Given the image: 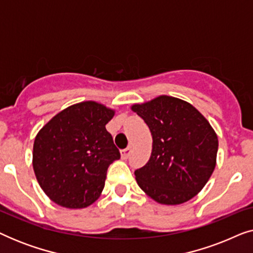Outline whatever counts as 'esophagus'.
<instances>
[{"label":"esophagus","instance_id":"esophagus-1","mask_svg":"<svg viewBox=\"0 0 253 253\" xmlns=\"http://www.w3.org/2000/svg\"><path fill=\"white\" fill-rule=\"evenodd\" d=\"M131 154V146H127L126 148H124V150L122 151V158L123 159H127L130 157Z\"/></svg>","mask_w":253,"mask_h":253}]
</instances>
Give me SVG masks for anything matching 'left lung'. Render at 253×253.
Returning <instances> with one entry per match:
<instances>
[{"label": "left lung", "mask_w": 253, "mask_h": 253, "mask_svg": "<svg viewBox=\"0 0 253 253\" xmlns=\"http://www.w3.org/2000/svg\"><path fill=\"white\" fill-rule=\"evenodd\" d=\"M131 109L145 121L153 139L150 160L134 171L138 185L164 205L193 198L216 164L219 141L209 121L189 102L168 95Z\"/></svg>", "instance_id": "8db88e82"}]
</instances>
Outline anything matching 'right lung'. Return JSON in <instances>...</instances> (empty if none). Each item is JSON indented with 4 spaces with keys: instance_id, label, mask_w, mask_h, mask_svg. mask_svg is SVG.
<instances>
[{
    "instance_id": "right-lung-1",
    "label": "right lung",
    "mask_w": 253,
    "mask_h": 253,
    "mask_svg": "<svg viewBox=\"0 0 253 253\" xmlns=\"http://www.w3.org/2000/svg\"><path fill=\"white\" fill-rule=\"evenodd\" d=\"M115 110L94 101L55 115L33 145V169L43 192L67 209H84L101 195L109 165L121 158L106 124Z\"/></svg>"
}]
</instances>
